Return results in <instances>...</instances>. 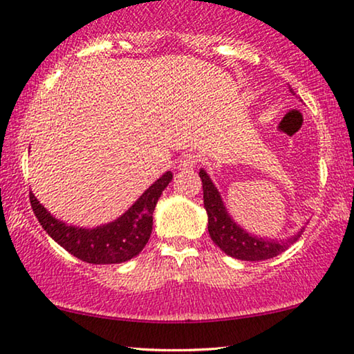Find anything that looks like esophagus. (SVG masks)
<instances>
[{"mask_svg": "<svg viewBox=\"0 0 354 354\" xmlns=\"http://www.w3.org/2000/svg\"><path fill=\"white\" fill-rule=\"evenodd\" d=\"M198 163V156L196 153H184L179 158V163H178V170H192V168H196V165Z\"/></svg>", "mask_w": 354, "mask_h": 354, "instance_id": "esophagus-1", "label": "esophagus"}]
</instances>
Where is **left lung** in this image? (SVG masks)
Here are the masks:
<instances>
[{
    "label": "left lung",
    "instance_id": "8db88e82",
    "mask_svg": "<svg viewBox=\"0 0 354 354\" xmlns=\"http://www.w3.org/2000/svg\"><path fill=\"white\" fill-rule=\"evenodd\" d=\"M292 91V88H290ZM293 93V91H292ZM198 176L203 184V207L208 215V232L212 241L221 248L226 255L243 261H263L270 260L286 252L293 242H297L305 231L303 226L300 231L287 239H268L258 237L247 232L239 226L227 213V208L223 202L221 194L208 173L201 168Z\"/></svg>",
    "mask_w": 354,
    "mask_h": 354
}]
</instances>
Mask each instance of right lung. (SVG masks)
Here are the masks:
<instances>
[{
	"mask_svg": "<svg viewBox=\"0 0 354 354\" xmlns=\"http://www.w3.org/2000/svg\"><path fill=\"white\" fill-rule=\"evenodd\" d=\"M171 179L173 173L167 171L149 186L122 216L93 229L72 226L57 220L32 192L30 203L39 225L68 253L91 265H115L131 260L146 247L152 232V215L157 201Z\"/></svg>",
	"mask_w": 354,
	"mask_h": 354,
	"instance_id": "1",
	"label": "right lung"
}]
</instances>
